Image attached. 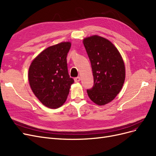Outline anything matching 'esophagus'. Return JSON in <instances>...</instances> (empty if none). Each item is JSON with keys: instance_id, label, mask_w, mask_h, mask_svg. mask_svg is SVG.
<instances>
[{"instance_id": "obj_1", "label": "esophagus", "mask_w": 156, "mask_h": 156, "mask_svg": "<svg viewBox=\"0 0 156 156\" xmlns=\"http://www.w3.org/2000/svg\"><path fill=\"white\" fill-rule=\"evenodd\" d=\"M80 77H76V78H74V82H79L80 81Z\"/></svg>"}]
</instances>
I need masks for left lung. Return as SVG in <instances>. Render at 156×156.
Segmentation results:
<instances>
[{
	"mask_svg": "<svg viewBox=\"0 0 156 156\" xmlns=\"http://www.w3.org/2000/svg\"><path fill=\"white\" fill-rule=\"evenodd\" d=\"M83 43L91 64L94 78L92 89L87 90L92 101L98 105L112 102L122 88L126 77L124 60L116 47L108 39L94 36Z\"/></svg>",
	"mask_w": 156,
	"mask_h": 156,
	"instance_id": "8db88e82",
	"label": "left lung"
}]
</instances>
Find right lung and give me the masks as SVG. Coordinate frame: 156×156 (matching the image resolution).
I'll return each instance as SVG.
<instances>
[{
    "label": "right lung",
    "instance_id": "1",
    "mask_svg": "<svg viewBox=\"0 0 156 156\" xmlns=\"http://www.w3.org/2000/svg\"><path fill=\"white\" fill-rule=\"evenodd\" d=\"M71 47L69 41L52 45L39 54L30 65V86L39 101L49 108L62 106L74 83L68 73L66 59Z\"/></svg>",
    "mask_w": 156,
    "mask_h": 156
}]
</instances>
